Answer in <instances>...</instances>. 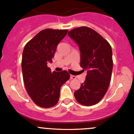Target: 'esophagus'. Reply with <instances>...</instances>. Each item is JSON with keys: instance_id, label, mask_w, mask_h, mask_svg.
<instances>
[{"instance_id": "34e87169", "label": "esophagus", "mask_w": 134, "mask_h": 134, "mask_svg": "<svg viewBox=\"0 0 134 134\" xmlns=\"http://www.w3.org/2000/svg\"><path fill=\"white\" fill-rule=\"evenodd\" d=\"M70 78H71V79H73V80H75V79H76V76H74V75H70Z\"/></svg>"}]
</instances>
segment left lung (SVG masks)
<instances>
[{"label":"left lung","instance_id":"8db88e82","mask_svg":"<svg viewBox=\"0 0 134 134\" xmlns=\"http://www.w3.org/2000/svg\"><path fill=\"white\" fill-rule=\"evenodd\" d=\"M68 35L80 51V66L87 71L86 80L74 95L83 106H92L101 100L108 89L113 69L112 49L109 43L94 30L81 26Z\"/></svg>","mask_w":134,"mask_h":134}]
</instances>
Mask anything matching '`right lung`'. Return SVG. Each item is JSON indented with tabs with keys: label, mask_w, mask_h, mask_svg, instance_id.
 <instances>
[{
	"label": "right lung",
	"mask_w": 134,
	"mask_h": 134,
	"mask_svg": "<svg viewBox=\"0 0 134 134\" xmlns=\"http://www.w3.org/2000/svg\"><path fill=\"white\" fill-rule=\"evenodd\" d=\"M67 32L43 30L24 48L21 64L26 90L33 102L41 108H51L58 103L61 87L70 78L67 71L52 73L47 66L48 62H52L58 44Z\"/></svg>",
	"instance_id": "right-lung-1"
}]
</instances>
